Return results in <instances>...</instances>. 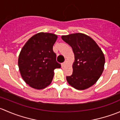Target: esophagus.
Listing matches in <instances>:
<instances>
[{
    "instance_id": "1",
    "label": "esophagus",
    "mask_w": 120,
    "mask_h": 120,
    "mask_svg": "<svg viewBox=\"0 0 120 120\" xmlns=\"http://www.w3.org/2000/svg\"><path fill=\"white\" fill-rule=\"evenodd\" d=\"M66 62H64V63H61V67H63L64 66H65V65H66Z\"/></svg>"
}]
</instances>
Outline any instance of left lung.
I'll return each mask as SVG.
<instances>
[{
    "label": "left lung",
    "mask_w": 120,
    "mask_h": 120,
    "mask_svg": "<svg viewBox=\"0 0 120 120\" xmlns=\"http://www.w3.org/2000/svg\"><path fill=\"white\" fill-rule=\"evenodd\" d=\"M61 38L72 49L74 62L72 74L66 77L68 83L78 90L94 85L104 70L105 57L95 41L84 34H71Z\"/></svg>",
    "instance_id": "obj_1"
}]
</instances>
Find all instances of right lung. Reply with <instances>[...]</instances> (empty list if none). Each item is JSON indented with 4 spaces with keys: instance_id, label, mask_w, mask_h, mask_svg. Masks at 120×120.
<instances>
[{
    "instance_id": "obj_1",
    "label": "right lung",
    "mask_w": 120,
    "mask_h": 120,
    "mask_svg": "<svg viewBox=\"0 0 120 120\" xmlns=\"http://www.w3.org/2000/svg\"><path fill=\"white\" fill-rule=\"evenodd\" d=\"M57 35L39 32L32 36L22 47L18 60L23 80L30 86L42 89L50 84L54 70L61 67L56 61L53 46Z\"/></svg>"
}]
</instances>
